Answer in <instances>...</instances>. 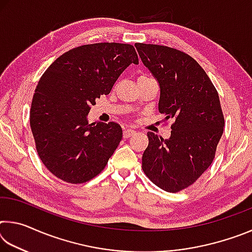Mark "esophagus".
I'll return each instance as SVG.
<instances>
[{"instance_id":"obj_1","label":"esophagus","mask_w":252,"mask_h":252,"mask_svg":"<svg viewBox=\"0 0 252 252\" xmlns=\"http://www.w3.org/2000/svg\"><path fill=\"white\" fill-rule=\"evenodd\" d=\"M134 133H135L134 130L126 129L125 131H123V138H130V136H132Z\"/></svg>"}]
</instances>
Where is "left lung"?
<instances>
[{"label": "left lung", "instance_id": "obj_1", "mask_svg": "<svg viewBox=\"0 0 252 252\" xmlns=\"http://www.w3.org/2000/svg\"><path fill=\"white\" fill-rule=\"evenodd\" d=\"M134 45L159 82V112L173 120L169 139L148 132L142 169L162 190L178 192L197 181L215 159L224 126L218 92L187 53L164 45Z\"/></svg>", "mask_w": 252, "mask_h": 252}]
</instances>
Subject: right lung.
Instances as JSON below:
<instances>
[{
	"label": "right lung",
	"mask_w": 252,
	"mask_h": 252,
	"mask_svg": "<svg viewBox=\"0 0 252 252\" xmlns=\"http://www.w3.org/2000/svg\"><path fill=\"white\" fill-rule=\"evenodd\" d=\"M131 63H139L133 45L85 44L59 57L41 76L30 126L37 155L57 178L84 183L105 168L122 129L116 122L89 123L87 117Z\"/></svg>",
	"instance_id": "obj_1"
}]
</instances>
